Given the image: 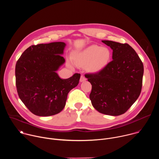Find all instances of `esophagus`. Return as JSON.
<instances>
[{"instance_id": "1", "label": "esophagus", "mask_w": 159, "mask_h": 159, "mask_svg": "<svg viewBox=\"0 0 159 159\" xmlns=\"http://www.w3.org/2000/svg\"><path fill=\"white\" fill-rule=\"evenodd\" d=\"M86 80V79L85 78V77L84 75H81L80 77V82H84Z\"/></svg>"}]
</instances>
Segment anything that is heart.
Returning a JSON list of instances; mask_svg holds the SVG:
<instances>
[{
  "label": "heart",
  "mask_w": 159,
  "mask_h": 159,
  "mask_svg": "<svg viewBox=\"0 0 159 159\" xmlns=\"http://www.w3.org/2000/svg\"><path fill=\"white\" fill-rule=\"evenodd\" d=\"M111 52L107 47L91 45L85 49L77 52L74 56V63L80 67H85L93 74L102 71L107 66L111 59ZM70 67L72 65L69 62Z\"/></svg>",
  "instance_id": "b5f03b06"
}]
</instances>
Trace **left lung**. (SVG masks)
Here are the masks:
<instances>
[{"label": "left lung", "instance_id": "1", "mask_svg": "<svg viewBox=\"0 0 159 159\" xmlns=\"http://www.w3.org/2000/svg\"><path fill=\"white\" fill-rule=\"evenodd\" d=\"M102 42L112 50V60L102 71L85 74L92 85L89 98L99 112L119 116L124 114L140 94L143 65L128 44L107 40Z\"/></svg>", "mask_w": 159, "mask_h": 159}]
</instances>
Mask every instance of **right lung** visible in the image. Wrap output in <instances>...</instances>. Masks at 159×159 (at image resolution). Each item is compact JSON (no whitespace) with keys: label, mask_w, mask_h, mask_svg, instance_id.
Listing matches in <instances>:
<instances>
[{"label":"right lung","mask_w":159,"mask_h":159,"mask_svg":"<svg viewBox=\"0 0 159 159\" xmlns=\"http://www.w3.org/2000/svg\"><path fill=\"white\" fill-rule=\"evenodd\" d=\"M65 46L63 42L32 45L16 63V84L19 97L36 116H49L61 112L68 94L79 84V74L62 79L57 73L65 63L61 55Z\"/></svg>","instance_id":"1"}]
</instances>
